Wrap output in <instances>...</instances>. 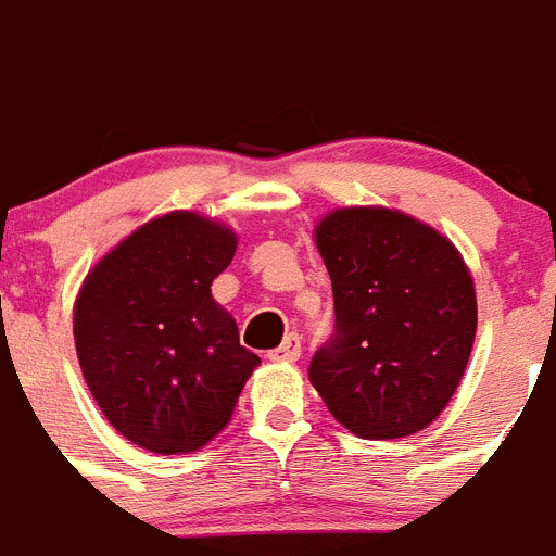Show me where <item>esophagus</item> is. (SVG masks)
Instances as JSON below:
<instances>
[{
	"label": "esophagus",
	"instance_id": "esophagus-1",
	"mask_svg": "<svg viewBox=\"0 0 556 556\" xmlns=\"http://www.w3.org/2000/svg\"><path fill=\"white\" fill-rule=\"evenodd\" d=\"M273 362H298L301 358V337L298 333H287L283 342L275 351H269Z\"/></svg>",
	"mask_w": 556,
	"mask_h": 556
}]
</instances>
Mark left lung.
Segmentation results:
<instances>
[{
  "label": "left lung",
  "mask_w": 556,
  "mask_h": 556,
  "mask_svg": "<svg viewBox=\"0 0 556 556\" xmlns=\"http://www.w3.org/2000/svg\"><path fill=\"white\" fill-rule=\"evenodd\" d=\"M337 333L308 378L362 440H401L440 417L476 339V287L448 236L384 205H345L314 225Z\"/></svg>",
  "instance_id": "1"
}]
</instances>
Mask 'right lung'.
<instances>
[{
    "label": "right lung",
    "instance_id": "1",
    "mask_svg": "<svg viewBox=\"0 0 556 556\" xmlns=\"http://www.w3.org/2000/svg\"><path fill=\"white\" fill-rule=\"evenodd\" d=\"M236 244L225 223L169 211L108 250L77 292L83 378L108 424L139 448H203L230 424L262 365L211 294Z\"/></svg>",
    "mask_w": 556,
    "mask_h": 556
}]
</instances>
